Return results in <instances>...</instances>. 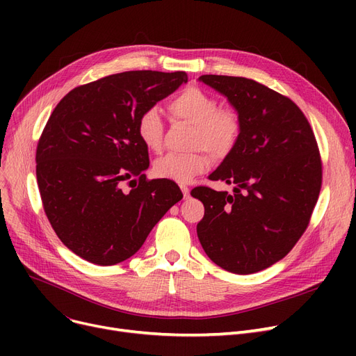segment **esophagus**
<instances>
[{
	"label": "esophagus",
	"mask_w": 356,
	"mask_h": 356,
	"mask_svg": "<svg viewBox=\"0 0 356 356\" xmlns=\"http://www.w3.org/2000/svg\"><path fill=\"white\" fill-rule=\"evenodd\" d=\"M180 189H181V192H183V196H184V199H189V196H191V191H189V188L186 184H180Z\"/></svg>",
	"instance_id": "obj_1"
}]
</instances>
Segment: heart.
Listing matches in <instances>:
<instances>
[{
    "mask_svg": "<svg viewBox=\"0 0 356 356\" xmlns=\"http://www.w3.org/2000/svg\"><path fill=\"white\" fill-rule=\"evenodd\" d=\"M167 111L173 120L193 125L191 147L195 152L188 154L168 153L153 164L157 177L177 183L191 181L207 170L209 156L227 157L238 144L242 134V118L234 106H220L219 101L200 88L191 86L177 93L167 102ZM137 134L149 152H160L164 138V124L157 108L144 109L137 120Z\"/></svg>",
    "mask_w": 356,
    "mask_h": 356,
    "instance_id": "obj_1",
    "label": "heart"
}]
</instances>
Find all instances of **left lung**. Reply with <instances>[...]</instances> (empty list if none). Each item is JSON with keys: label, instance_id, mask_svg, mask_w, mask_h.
I'll list each match as a JSON object with an SVG mask.
<instances>
[{"label": "left lung", "instance_id": "obj_1", "mask_svg": "<svg viewBox=\"0 0 356 356\" xmlns=\"http://www.w3.org/2000/svg\"><path fill=\"white\" fill-rule=\"evenodd\" d=\"M242 118L232 152L209 176L235 184L234 195L197 186L204 207L197 238L213 263L252 274L284 258L307 229L322 188L313 129L290 98L252 79L203 74Z\"/></svg>", "mask_w": 356, "mask_h": 356}]
</instances>
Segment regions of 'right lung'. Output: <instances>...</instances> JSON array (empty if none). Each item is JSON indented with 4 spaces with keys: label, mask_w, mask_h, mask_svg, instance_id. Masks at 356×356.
Returning <instances> with one entry per match:
<instances>
[{
    "label": "right lung",
    "mask_w": 356,
    "mask_h": 356,
    "mask_svg": "<svg viewBox=\"0 0 356 356\" xmlns=\"http://www.w3.org/2000/svg\"><path fill=\"white\" fill-rule=\"evenodd\" d=\"M183 82L184 72L115 73L72 89L53 109L37 143V186L56 235L89 263L114 266L134 255L181 200L173 180L145 177L137 120Z\"/></svg>",
    "instance_id": "right-lung-1"
}]
</instances>
